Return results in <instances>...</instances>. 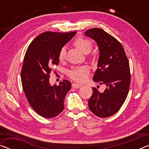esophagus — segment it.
I'll list each match as a JSON object with an SVG mask.
<instances>
[{"instance_id": "1", "label": "esophagus", "mask_w": 149, "mask_h": 149, "mask_svg": "<svg viewBox=\"0 0 149 149\" xmlns=\"http://www.w3.org/2000/svg\"><path fill=\"white\" fill-rule=\"evenodd\" d=\"M82 85L81 84H72V87L73 88H75V89H78V88H79L81 87Z\"/></svg>"}]
</instances>
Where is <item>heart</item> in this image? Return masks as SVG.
<instances>
[{"label": "heart", "mask_w": 149, "mask_h": 149, "mask_svg": "<svg viewBox=\"0 0 149 149\" xmlns=\"http://www.w3.org/2000/svg\"><path fill=\"white\" fill-rule=\"evenodd\" d=\"M75 46L82 53L87 54L93 49V42L90 39L85 37H79L74 42ZM66 58V48L63 47L60 50L58 58L60 61H64ZM89 74V70L87 66H81L73 68L69 72V76L76 81L83 82L87 79Z\"/></svg>", "instance_id": "1"}]
</instances>
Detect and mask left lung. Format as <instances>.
<instances>
[{
	"mask_svg": "<svg viewBox=\"0 0 149 149\" xmlns=\"http://www.w3.org/2000/svg\"><path fill=\"white\" fill-rule=\"evenodd\" d=\"M85 35L97 42L100 52L98 68L93 79L107 86L102 93L92 88L93 94L88 100L89 108L98 117H110L120 109L129 92V61L122 44L104 30L90 29Z\"/></svg>",
	"mask_w": 149,
	"mask_h": 149,
	"instance_id": "1",
	"label": "left lung"
}]
</instances>
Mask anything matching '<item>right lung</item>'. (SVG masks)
Segmentation results:
<instances>
[{"label": "right lung", "mask_w": 149, "mask_h": 149, "mask_svg": "<svg viewBox=\"0 0 149 149\" xmlns=\"http://www.w3.org/2000/svg\"><path fill=\"white\" fill-rule=\"evenodd\" d=\"M75 33L46 31L27 48L21 72L22 87L30 106L42 117H56L64 110V100L71 89V82L64 79L59 85L52 86L49 77L52 67L58 64L60 50Z\"/></svg>", "instance_id": "right-lung-1"}]
</instances>
